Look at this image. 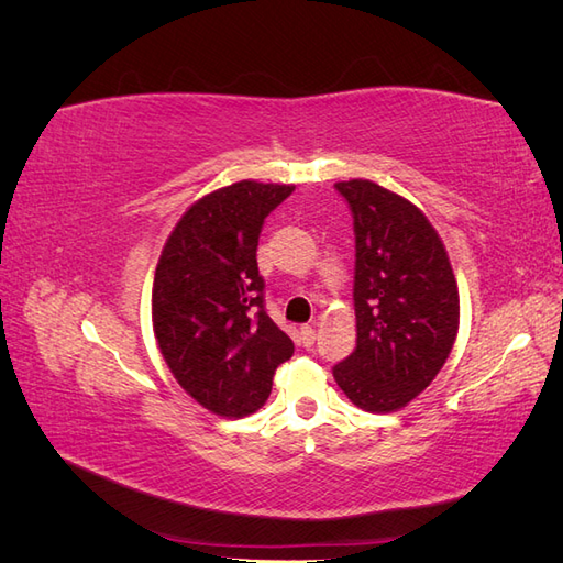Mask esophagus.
<instances>
[{
	"instance_id": "1",
	"label": "esophagus",
	"mask_w": 563,
	"mask_h": 563,
	"mask_svg": "<svg viewBox=\"0 0 563 563\" xmlns=\"http://www.w3.org/2000/svg\"><path fill=\"white\" fill-rule=\"evenodd\" d=\"M314 340H317L314 327H302L300 329V343H302V347H312Z\"/></svg>"
}]
</instances>
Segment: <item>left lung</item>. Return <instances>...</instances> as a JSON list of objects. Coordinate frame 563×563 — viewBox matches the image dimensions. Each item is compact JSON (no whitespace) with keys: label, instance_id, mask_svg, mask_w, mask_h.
Instances as JSON below:
<instances>
[{"label":"left lung","instance_id":"8db88e82","mask_svg":"<svg viewBox=\"0 0 563 563\" xmlns=\"http://www.w3.org/2000/svg\"><path fill=\"white\" fill-rule=\"evenodd\" d=\"M335 190L354 218L356 347L333 366V378L364 411H399L453 350V267L437 230L408 199L362 178L335 183Z\"/></svg>","mask_w":563,"mask_h":563}]
</instances>
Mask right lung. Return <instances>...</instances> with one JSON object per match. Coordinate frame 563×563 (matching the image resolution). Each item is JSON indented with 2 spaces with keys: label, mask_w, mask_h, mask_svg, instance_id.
Masks as SVG:
<instances>
[{
  "label": "right lung",
  "mask_w": 563,
  "mask_h": 563,
  "mask_svg": "<svg viewBox=\"0 0 563 563\" xmlns=\"http://www.w3.org/2000/svg\"><path fill=\"white\" fill-rule=\"evenodd\" d=\"M294 185L240 180L197 199L159 255L152 329L178 385L216 416L242 418L267 401L294 354L265 312L258 236Z\"/></svg>",
  "instance_id": "right-lung-1"
}]
</instances>
